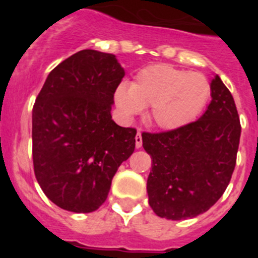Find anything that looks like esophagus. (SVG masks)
Wrapping results in <instances>:
<instances>
[{"mask_svg": "<svg viewBox=\"0 0 258 258\" xmlns=\"http://www.w3.org/2000/svg\"><path fill=\"white\" fill-rule=\"evenodd\" d=\"M136 147L137 149L142 147V133H141V131H138V133L136 136Z\"/></svg>", "mask_w": 258, "mask_h": 258, "instance_id": "1", "label": "esophagus"}]
</instances>
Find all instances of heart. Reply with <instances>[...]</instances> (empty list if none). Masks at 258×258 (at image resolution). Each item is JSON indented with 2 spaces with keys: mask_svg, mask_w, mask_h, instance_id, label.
I'll return each mask as SVG.
<instances>
[{
  "mask_svg": "<svg viewBox=\"0 0 258 258\" xmlns=\"http://www.w3.org/2000/svg\"><path fill=\"white\" fill-rule=\"evenodd\" d=\"M209 95L211 85L204 75L161 63L138 71L132 85L120 84L115 103L125 117L150 107L151 124L163 131H177L197 118Z\"/></svg>",
  "mask_w": 258,
  "mask_h": 258,
  "instance_id": "1",
  "label": "heart"
}]
</instances>
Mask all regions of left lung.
<instances>
[{"instance_id": "obj_1", "label": "left lung", "mask_w": 258, "mask_h": 258, "mask_svg": "<svg viewBox=\"0 0 258 258\" xmlns=\"http://www.w3.org/2000/svg\"><path fill=\"white\" fill-rule=\"evenodd\" d=\"M211 97L197 121L142 134L143 149L152 159L149 204L159 217H197L216 204L231 179L241 127L234 98L218 75L212 80Z\"/></svg>"}]
</instances>
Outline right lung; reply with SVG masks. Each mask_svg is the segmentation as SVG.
Wrapping results in <instances>:
<instances>
[{
	"label": "right lung",
	"mask_w": 258,
	"mask_h": 258,
	"mask_svg": "<svg viewBox=\"0 0 258 258\" xmlns=\"http://www.w3.org/2000/svg\"><path fill=\"white\" fill-rule=\"evenodd\" d=\"M125 76L113 54L81 50L47 76L32 111V155L40 187L59 208L90 213L136 147L137 131L111 108Z\"/></svg>",
	"instance_id": "add662e5"
}]
</instances>
